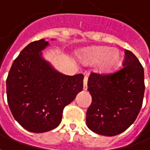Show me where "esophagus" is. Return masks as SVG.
Returning <instances> with one entry per match:
<instances>
[{
  "instance_id": "esophagus-1",
  "label": "esophagus",
  "mask_w": 150,
  "mask_h": 150,
  "mask_svg": "<svg viewBox=\"0 0 150 150\" xmlns=\"http://www.w3.org/2000/svg\"><path fill=\"white\" fill-rule=\"evenodd\" d=\"M88 78L87 76H85L83 79V90H87L88 88Z\"/></svg>"
}]
</instances>
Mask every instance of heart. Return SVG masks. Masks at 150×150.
<instances>
[{
	"mask_svg": "<svg viewBox=\"0 0 150 150\" xmlns=\"http://www.w3.org/2000/svg\"><path fill=\"white\" fill-rule=\"evenodd\" d=\"M81 58L85 64H97V72L101 75H109L115 72L122 61V54L119 50L104 46L84 50Z\"/></svg>",
	"mask_w": 150,
	"mask_h": 150,
	"instance_id": "b5f03b06",
	"label": "heart"
}]
</instances>
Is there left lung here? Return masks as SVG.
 I'll use <instances>...</instances> for the list:
<instances>
[{
    "mask_svg": "<svg viewBox=\"0 0 150 150\" xmlns=\"http://www.w3.org/2000/svg\"><path fill=\"white\" fill-rule=\"evenodd\" d=\"M123 67L113 74L92 73L88 90L92 104L86 124L93 132L105 137L122 133L137 119L144 93V68L133 53L125 50Z\"/></svg>",
    "mask_w": 150,
    "mask_h": 150,
    "instance_id": "obj_1",
    "label": "left lung"
}]
</instances>
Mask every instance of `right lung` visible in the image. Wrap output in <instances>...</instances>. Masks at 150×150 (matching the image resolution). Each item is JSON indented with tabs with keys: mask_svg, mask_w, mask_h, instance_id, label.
Masks as SVG:
<instances>
[{
	"mask_svg": "<svg viewBox=\"0 0 150 150\" xmlns=\"http://www.w3.org/2000/svg\"><path fill=\"white\" fill-rule=\"evenodd\" d=\"M53 40V39H52ZM45 39L33 41L13 61L6 79L7 100L13 118L31 132L56 128L66 105L83 90V75H66L44 59Z\"/></svg>",
	"mask_w": 150,
	"mask_h": 150,
	"instance_id": "obj_1",
	"label": "right lung"
}]
</instances>
